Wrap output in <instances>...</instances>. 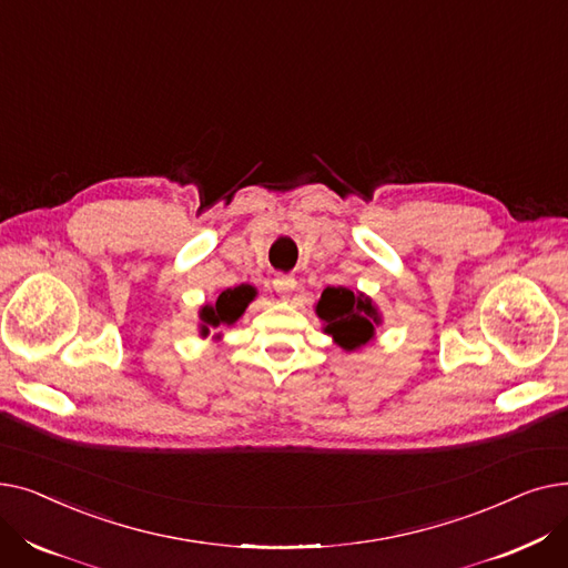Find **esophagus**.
Here are the masks:
<instances>
[{"label":"esophagus","mask_w":568,"mask_h":568,"mask_svg":"<svg viewBox=\"0 0 568 568\" xmlns=\"http://www.w3.org/2000/svg\"><path fill=\"white\" fill-rule=\"evenodd\" d=\"M296 287V281L292 278V276H276L274 278V290L283 296V300H285V296H290V292Z\"/></svg>","instance_id":"obj_1"}]
</instances>
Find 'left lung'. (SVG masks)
<instances>
[{
	"label": "left lung",
	"mask_w": 568,
	"mask_h": 568,
	"mask_svg": "<svg viewBox=\"0 0 568 568\" xmlns=\"http://www.w3.org/2000/svg\"><path fill=\"white\" fill-rule=\"evenodd\" d=\"M315 313L324 322V334H329L334 343L347 352L371 343L375 338V326L382 324L371 296L347 287H326Z\"/></svg>",
	"instance_id": "1"
}]
</instances>
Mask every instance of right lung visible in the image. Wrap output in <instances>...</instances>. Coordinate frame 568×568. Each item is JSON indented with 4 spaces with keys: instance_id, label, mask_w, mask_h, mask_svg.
I'll list each match as a JSON object with an SVG mask.
<instances>
[{
    "instance_id": "1",
    "label": "right lung",
    "mask_w": 568,
    "mask_h": 568,
    "mask_svg": "<svg viewBox=\"0 0 568 568\" xmlns=\"http://www.w3.org/2000/svg\"><path fill=\"white\" fill-rule=\"evenodd\" d=\"M255 287L253 285H236L230 290H223L219 294V300L214 304H204L200 308V336H209L212 329H219V326H230L239 317L244 315L248 304L255 300Z\"/></svg>"
}]
</instances>
